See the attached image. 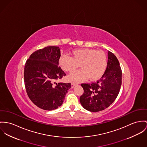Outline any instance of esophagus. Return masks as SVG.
<instances>
[{
  "label": "esophagus",
  "instance_id": "esophagus-1",
  "mask_svg": "<svg viewBox=\"0 0 147 147\" xmlns=\"http://www.w3.org/2000/svg\"><path fill=\"white\" fill-rule=\"evenodd\" d=\"M71 88H74V86L76 85V83H71Z\"/></svg>",
  "mask_w": 147,
  "mask_h": 147
}]
</instances>
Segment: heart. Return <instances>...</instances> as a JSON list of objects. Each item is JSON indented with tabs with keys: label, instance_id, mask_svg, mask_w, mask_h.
Masks as SVG:
<instances>
[{
	"label": "heart",
	"instance_id": "b5f03b06",
	"mask_svg": "<svg viewBox=\"0 0 147 147\" xmlns=\"http://www.w3.org/2000/svg\"><path fill=\"white\" fill-rule=\"evenodd\" d=\"M71 57L61 55L59 59V65L64 71L71 72L80 66L81 69L73 72L68 79L73 82L100 79L105 73L107 66L105 53L87 48L79 49L71 52Z\"/></svg>",
	"mask_w": 147,
	"mask_h": 147
}]
</instances>
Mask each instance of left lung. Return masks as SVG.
I'll list each match as a JSON object with an SVG mask.
<instances>
[{
  "mask_svg": "<svg viewBox=\"0 0 147 147\" xmlns=\"http://www.w3.org/2000/svg\"><path fill=\"white\" fill-rule=\"evenodd\" d=\"M122 71L118 59L108 51L107 66L101 78L96 82L81 86L84 90L80 97V102L86 110L98 112L105 110L113 103L120 90Z\"/></svg>",
  "mask_w": 147,
  "mask_h": 147,
  "instance_id": "left-lung-1",
  "label": "left lung"
}]
</instances>
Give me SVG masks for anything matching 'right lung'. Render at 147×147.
Listing matches in <instances>:
<instances>
[{
    "label": "right lung",
    "instance_id": "add662e5",
    "mask_svg": "<svg viewBox=\"0 0 147 147\" xmlns=\"http://www.w3.org/2000/svg\"><path fill=\"white\" fill-rule=\"evenodd\" d=\"M58 46H47L33 53L24 65V79L27 95L38 107L51 111L61 106L71 84L55 83L66 74L59 65Z\"/></svg>",
    "mask_w": 147,
    "mask_h": 147
}]
</instances>
